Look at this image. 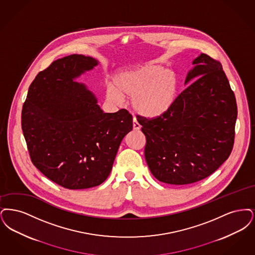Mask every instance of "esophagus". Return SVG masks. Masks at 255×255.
Returning a JSON list of instances; mask_svg holds the SVG:
<instances>
[{"instance_id":"esophagus-1","label":"esophagus","mask_w":255,"mask_h":255,"mask_svg":"<svg viewBox=\"0 0 255 255\" xmlns=\"http://www.w3.org/2000/svg\"><path fill=\"white\" fill-rule=\"evenodd\" d=\"M140 128H141V126H140V124L137 122L135 119L133 120V129L134 130H140Z\"/></svg>"}]
</instances>
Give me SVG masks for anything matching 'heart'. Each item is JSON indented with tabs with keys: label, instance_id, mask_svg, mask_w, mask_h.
I'll return each instance as SVG.
<instances>
[{
	"label": "heart",
	"instance_id": "obj_1",
	"mask_svg": "<svg viewBox=\"0 0 255 255\" xmlns=\"http://www.w3.org/2000/svg\"><path fill=\"white\" fill-rule=\"evenodd\" d=\"M114 88L107 90L108 99L121 104L123 96L128 97L136 114L153 119L165 115L175 104L179 81L174 71L147 63L123 72L115 79Z\"/></svg>",
	"mask_w": 255,
	"mask_h": 255
}]
</instances>
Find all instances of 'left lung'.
Instances as JSON below:
<instances>
[{
  "label": "left lung",
  "instance_id": "8db88e82",
  "mask_svg": "<svg viewBox=\"0 0 255 255\" xmlns=\"http://www.w3.org/2000/svg\"><path fill=\"white\" fill-rule=\"evenodd\" d=\"M189 85L165 115L138 122L145 136L144 157L152 175L170 185H188L213 173L234 143L236 100L220 62L207 54L192 61Z\"/></svg>",
  "mask_w": 255,
  "mask_h": 255
}]
</instances>
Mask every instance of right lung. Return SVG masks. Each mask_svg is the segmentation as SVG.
Returning <instances> with one entry per match:
<instances>
[{"mask_svg":"<svg viewBox=\"0 0 255 255\" xmlns=\"http://www.w3.org/2000/svg\"><path fill=\"white\" fill-rule=\"evenodd\" d=\"M98 64L79 54L56 60L35 77L22 106V132L34 166L68 189L101 185L132 130L128 111L105 113L86 85L75 81Z\"/></svg>","mask_w":255,"mask_h":255,"instance_id":"add662e5","label":"right lung"}]
</instances>
